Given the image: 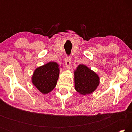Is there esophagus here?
Returning <instances> with one entry per match:
<instances>
[{
	"mask_svg": "<svg viewBox=\"0 0 132 132\" xmlns=\"http://www.w3.org/2000/svg\"><path fill=\"white\" fill-rule=\"evenodd\" d=\"M71 64V59L70 57H66L65 59V65L66 68H69Z\"/></svg>",
	"mask_w": 132,
	"mask_h": 132,
	"instance_id": "obj_1",
	"label": "esophagus"
}]
</instances>
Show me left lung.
<instances>
[{
    "instance_id": "left-lung-1",
    "label": "left lung",
    "mask_w": 132,
    "mask_h": 132,
    "mask_svg": "<svg viewBox=\"0 0 132 132\" xmlns=\"http://www.w3.org/2000/svg\"><path fill=\"white\" fill-rule=\"evenodd\" d=\"M100 80L99 76L85 64H79L74 71L75 90L81 95L93 93L99 86Z\"/></svg>"
}]
</instances>
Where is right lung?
Here are the masks:
<instances>
[{
	"instance_id": "obj_1",
	"label": "right lung",
	"mask_w": 132,
	"mask_h": 132,
	"mask_svg": "<svg viewBox=\"0 0 132 132\" xmlns=\"http://www.w3.org/2000/svg\"><path fill=\"white\" fill-rule=\"evenodd\" d=\"M59 73V64L56 62H50L35 69L31 81L42 94H47L55 87Z\"/></svg>"
}]
</instances>
